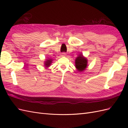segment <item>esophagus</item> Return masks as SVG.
Returning <instances> with one entry per match:
<instances>
[{"mask_svg":"<svg viewBox=\"0 0 128 128\" xmlns=\"http://www.w3.org/2000/svg\"><path fill=\"white\" fill-rule=\"evenodd\" d=\"M66 56V53H62L61 54V56Z\"/></svg>","mask_w":128,"mask_h":128,"instance_id":"esophagus-1","label":"esophagus"}]
</instances>
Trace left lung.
<instances>
[{"label": "left lung", "mask_w": 128, "mask_h": 128, "mask_svg": "<svg viewBox=\"0 0 128 128\" xmlns=\"http://www.w3.org/2000/svg\"><path fill=\"white\" fill-rule=\"evenodd\" d=\"M88 60L82 54H80L75 59V67L77 70L81 72L84 70L87 67Z\"/></svg>", "instance_id": "obj_1"}]
</instances>
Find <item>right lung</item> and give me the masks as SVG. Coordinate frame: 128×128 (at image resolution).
I'll return each mask as SVG.
<instances>
[{
    "mask_svg": "<svg viewBox=\"0 0 128 128\" xmlns=\"http://www.w3.org/2000/svg\"><path fill=\"white\" fill-rule=\"evenodd\" d=\"M52 62V59H48L47 60H46L45 62V63H44L45 67H46V68L50 66V64H51Z\"/></svg>",
    "mask_w": 128,
    "mask_h": 128,
    "instance_id": "obj_1",
    "label": "right lung"
}]
</instances>
